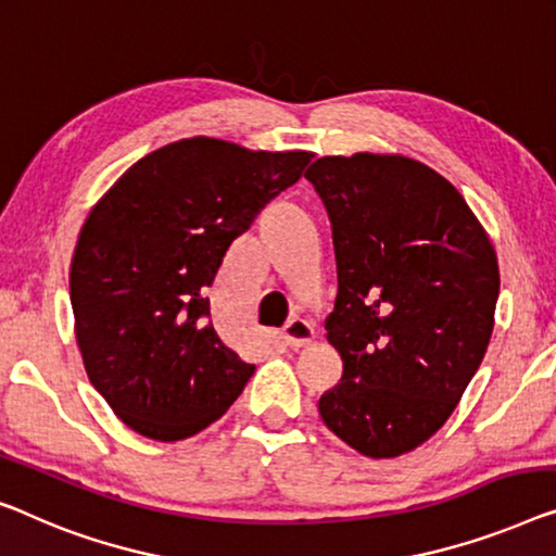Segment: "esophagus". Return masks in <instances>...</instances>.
Here are the masks:
<instances>
[{
	"label": "esophagus",
	"instance_id": "1",
	"mask_svg": "<svg viewBox=\"0 0 556 556\" xmlns=\"http://www.w3.org/2000/svg\"><path fill=\"white\" fill-rule=\"evenodd\" d=\"M281 334H285V342L292 346V350H300V346H306L314 339V327L306 319L296 317L289 321Z\"/></svg>",
	"mask_w": 556,
	"mask_h": 556
}]
</instances>
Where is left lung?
Masks as SVG:
<instances>
[{
  "instance_id": "1",
  "label": "left lung",
  "mask_w": 556,
  "mask_h": 556,
  "mask_svg": "<svg viewBox=\"0 0 556 556\" xmlns=\"http://www.w3.org/2000/svg\"><path fill=\"white\" fill-rule=\"evenodd\" d=\"M304 177L331 222L325 329L344 364L319 414L364 457H400L444 427L484 359L496 252L457 189L409 156H321Z\"/></svg>"
}]
</instances>
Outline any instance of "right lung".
Masks as SVG:
<instances>
[{
	"label": "right lung",
	"mask_w": 556,
	"mask_h": 556,
	"mask_svg": "<svg viewBox=\"0 0 556 556\" xmlns=\"http://www.w3.org/2000/svg\"><path fill=\"white\" fill-rule=\"evenodd\" d=\"M312 156L179 139L92 206L70 267L74 334L89 382L137 434L194 437L250 382L254 364L214 331L206 289L229 244Z\"/></svg>",
	"instance_id": "obj_1"
}]
</instances>
